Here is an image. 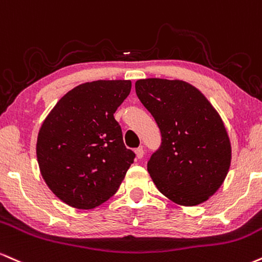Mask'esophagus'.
Here are the masks:
<instances>
[{
  "instance_id": "34e87169",
  "label": "esophagus",
  "mask_w": 262,
  "mask_h": 262,
  "mask_svg": "<svg viewBox=\"0 0 262 262\" xmlns=\"http://www.w3.org/2000/svg\"><path fill=\"white\" fill-rule=\"evenodd\" d=\"M135 153H136L137 158L141 159V158H142V157H143V155H144V150H143L142 147H138V148L135 149Z\"/></svg>"
}]
</instances>
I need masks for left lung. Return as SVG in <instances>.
I'll list each match as a JSON object with an SVG mask.
<instances>
[{
	"instance_id": "obj_1",
	"label": "left lung",
	"mask_w": 262,
	"mask_h": 262,
	"mask_svg": "<svg viewBox=\"0 0 262 262\" xmlns=\"http://www.w3.org/2000/svg\"><path fill=\"white\" fill-rule=\"evenodd\" d=\"M135 88L162 135L161 146L147 163L157 189L183 206L206 201L222 185L230 165L232 149L222 119L186 82L140 79Z\"/></svg>"
}]
</instances>
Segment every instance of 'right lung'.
Returning <instances> with one entry per match:
<instances>
[{
    "label": "right lung",
    "instance_id": "add662e5",
    "mask_svg": "<svg viewBox=\"0 0 262 262\" xmlns=\"http://www.w3.org/2000/svg\"><path fill=\"white\" fill-rule=\"evenodd\" d=\"M130 91V81L84 83L64 94L42 122L40 173L64 204L91 210L118 191L136 157L114 118Z\"/></svg>",
    "mask_w": 262,
    "mask_h": 262
}]
</instances>
